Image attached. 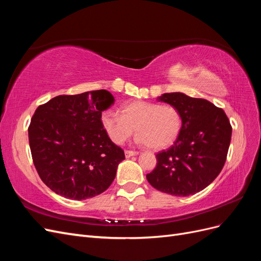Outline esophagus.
<instances>
[{
    "mask_svg": "<svg viewBox=\"0 0 261 261\" xmlns=\"http://www.w3.org/2000/svg\"><path fill=\"white\" fill-rule=\"evenodd\" d=\"M138 152L137 151H133V150H125V156L126 158H130L134 155H137Z\"/></svg>",
    "mask_w": 261,
    "mask_h": 261,
    "instance_id": "34e87169",
    "label": "esophagus"
}]
</instances>
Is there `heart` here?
I'll return each instance as SVG.
<instances>
[{
    "mask_svg": "<svg viewBox=\"0 0 261 261\" xmlns=\"http://www.w3.org/2000/svg\"><path fill=\"white\" fill-rule=\"evenodd\" d=\"M100 120L114 144H124L136 130V143L148 145L152 149H163L172 145L181 128V116L175 107L148 101L123 105L122 114L107 109L101 113Z\"/></svg>",
    "mask_w": 261,
    "mask_h": 261,
    "instance_id": "b5f03b06",
    "label": "heart"
}]
</instances>
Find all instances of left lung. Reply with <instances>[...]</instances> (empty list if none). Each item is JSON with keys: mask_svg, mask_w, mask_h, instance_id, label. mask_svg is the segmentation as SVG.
Segmentation results:
<instances>
[{"mask_svg": "<svg viewBox=\"0 0 261 261\" xmlns=\"http://www.w3.org/2000/svg\"><path fill=\"white\" fill-rule=\"evenodd\" d=\"M158 101L178 110L181 128L174 144L156 153V167L147 179L162 193L194 195L212 183L223 168L232 136L230 121L222 109L183 92L163 93Z\"/></svg>", "mask_w": 261, "mask_h": 261, "instance_id": "obj_1", "label": "left lung"}]
</instances>
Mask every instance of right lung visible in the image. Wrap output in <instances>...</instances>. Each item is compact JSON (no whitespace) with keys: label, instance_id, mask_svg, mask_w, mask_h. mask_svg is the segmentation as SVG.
I'll list each match as a JSON object with an SVG mask.
<instances>
[{"label":"right lung","instance_id":"right-lung-1","mask_svg":"<svg viewBox=\"0 0 261 261\" xmlns=\"http://www.w3.org/2000/svg\"><path fill=\"white\" fill-rule=\"evenodd\" d=\"M114 97L107 90L58 96L38 107L28 128L34 164L43 183L65 198L84 200L109 188L123 150L100 116Z\"/></svg>","mask_w":261,"mask_h":261}]
</instances>
